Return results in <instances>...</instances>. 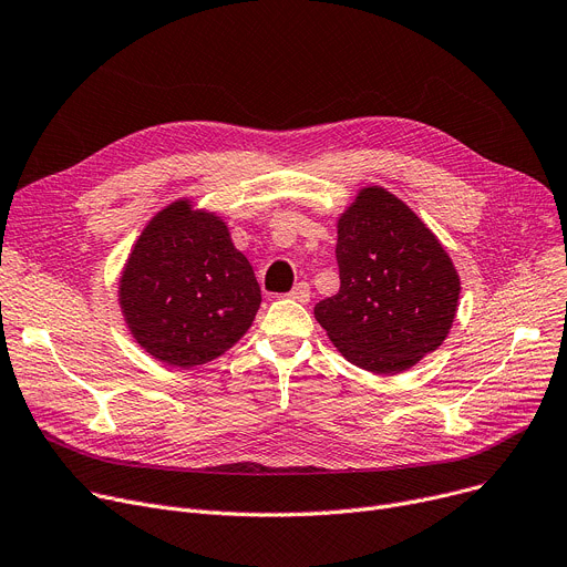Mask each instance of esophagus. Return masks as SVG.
Returning a JSON list of instances; mask_svg holds the SVG:
<instances>
[{
    "label": "esophagus",
    "instance_id": "34e87169",
    "mask_svg": "<svg viewBox=\"0 0 567 567\" xmlns=\"http://www.w3.org/2000/svg\"><path fill=\"white\" fill-rule=\"evenodd\" d=\"M289 298L298 300V303H308V300H310V285L308 282H296L293 289L289 291Z\"/></svg>",
    "mask_w": 567,
    "mask_h": 567
}]
</instances>
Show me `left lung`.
I'll list each match as a JSON object with an SVG mask.
<instances>
[{
	"mask_svg": "<svg viewBox=\"0 0 567 567\" xmlns=\"http://www.w3.org/2000/svg\"><path fill=\"white\" fill-rule=\"evenodd\" d=\"M339 291L315 317L349 362L399 373L433 353L456 317L461 280L405 203L369 186L337 223Z\"/></svg>",
	"mask_w": 567,
	"mask_h": 567,
	"instance_id": "1",
	"label": "left lung"
}]
</instances>
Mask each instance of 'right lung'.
Instances as JSON below:
<instances>
[{"mask_svg":"<svg viewBox=\"0 0 567 567\" xmlns=\"http://www.w3.org/2000/svg\"><path fill=\"white\" fill-rule=\"evenodd\" d=\"M118 289L136 342L173 367L205 364L235 347L261 303L225 223L186 200L147 223Z\"/></svg>","mask_w":567,"mask_h":567,"instance_id":"add662e5","label":"right lung"}]
</instances>
